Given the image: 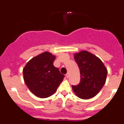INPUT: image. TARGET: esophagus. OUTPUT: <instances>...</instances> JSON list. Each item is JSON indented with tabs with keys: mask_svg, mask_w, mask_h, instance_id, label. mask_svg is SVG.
Returning a JSON list of instances; mask_svg holds the SVG:
<instances>
[{
	"mask_svg": "<svg viewBox=\"0 0 124 124\" xmlns=\"http://www.w3.org/2000/svg\"><path fill=\"white\" fill-rule=\"evenodd\" d=\"M69 76H70V74H69V73H67V74H66V77L67 78H68Z\"/></svg>",
	"mask_w": 124,
	"mask_h": 124,
	"instance_id": "1",
	"label": "esophagus"
}]
</instances>
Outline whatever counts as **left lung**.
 <instances>
[{"label": "left lung", "instance_id": "left-lung-1", "mask_svg": "<svg viewBox=\"0 0 124 124\" xmlns=\"http://www.w3.org/2000/svg\"><path fill=\"white\" fill-rule=\"evenodd\" d=\"M80 70L81 82L72 86L73 92L82 99L93 98L99 93L106 83L107 70L97 56L83 50L74 54Z\"/></svg>", "mask_w": 124, "mask_h": 124}]
</instances>
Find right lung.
Listing matches in <instances>:
<instances>
[{
    "instance_id": "obj_1",
    "label": "right lung",
    "mask_w": 124,
    "mask_h": 124,
    "mask_svg": "<svg viewBox=\"0 0 124 124\" xmlns=\"http://www.w3.org/2000/svg\"><path fill=\"white\" fill-rule=\"evenodd\" d=\"M55 58V55L45 51L32 58L23 69L25 83L37 97L52 96L63 81L64 76L53 66Z\"/></svg>"
}]
</instances>
